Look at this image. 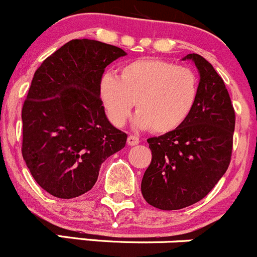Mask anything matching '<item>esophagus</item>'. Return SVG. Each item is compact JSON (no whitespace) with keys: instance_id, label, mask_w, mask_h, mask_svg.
Wrapping results in <instances>:
<instances>
[{"instance_id":"obj_1","label":"esophagus","mask_w":257,"mask_h":257,"mask_svg":"<svg viewBox=\"0 0 257 257\" xmlns=\"http://www.w3.org/2000/svg\"><path fill=\"white\" fill-rule=\"evenodd\" d=\"M139 138L136 136H129L128 139H126V143H128V146H137V144H139Z\"/></svg>"}]
</instances>
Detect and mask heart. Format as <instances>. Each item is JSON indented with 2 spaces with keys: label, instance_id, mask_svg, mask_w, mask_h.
Listing matches in <instances>:
<instances>
[{
  "label": "heart",
  "instance_id": "1",
  "mask_svg": "<svg viewBox=\"0 0 257 257\" xmlns=\"http://www.w3.org/2000/svg\"><path fill=\"white\" fill-rule=\"evenodd\" d=\"M99 95L109 120L121 126L137 106L134 124L159 134L178 129L191 115L198 98V78L186 66L143 57L120 68V76L105 74Z\"/></svg>",
  "mask_w": 257,
  "mask_h": 257
}]
</instances>
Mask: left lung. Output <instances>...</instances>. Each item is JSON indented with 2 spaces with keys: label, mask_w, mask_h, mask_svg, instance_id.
<instances>
[{
  "label": "left lung",
  "mask_w": 257,
  "mask_h": 257,
  "mask_svg": "<svg viewBox=\"0 0 257 257\" xmlns=\"http://www.w3.org/2000/svg\"><path fill=\"white\" fill-rule=\"evenodd\" d=\"M200 74L198 98L176 131L149 138L152 162L142 195L153 207L181 210L208 195L227 171L232 153L235 110L222 78L198 54H188Z\"/></svg>",
  "instance_id": "obj_1"
}]
</instances>
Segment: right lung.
Wrapping results in <instances>:
<instances>
[{
    "instance_id": "add662e5",
    "label": "right lung",
    "mask_w": 257,
    "mask_h": 257,
    "mask_svg": "<svg viewBox=\"0 0 257 257\" xmlns=\"http://www.w3.org/2000/svg\"><path fill=\"white\" fill-rule=\"evenodd\" d=\"M96 40H71L35 71L22 106V157L35 181L57 198L93 188L100 166L125 147L99 95L105 68L125 56Z\"/></svg>"
}]
</instances>
